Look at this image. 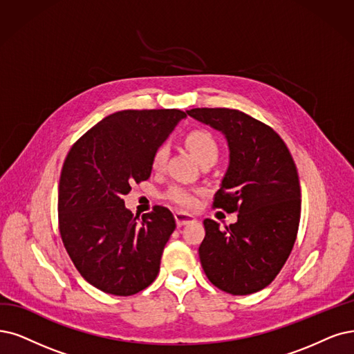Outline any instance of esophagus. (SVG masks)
<instances>
[{
	"instance_id": "obj_1",
	"label": "esophagus",
	"mask_w": 354,
	"mask_h": 354,
	"mask_svg": "<svg viewBox=\"0 0 354 354\" xmlns=\"http://www.w3.org/2000/svg\"><path fill=\"white\" fill-rule=\"evenodd\" d=\"M175 220H176L178 227H182V226L189 225V223H192V221H195V217L192 214H188V213H184V212H176L175 213Z\"/></svg>"
}]
</instances>
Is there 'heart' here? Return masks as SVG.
<instances>
[{"label": "heart", "instance_id": "1", "mask_svg": "<svg viewBox=\"0 0 354 354\" xmlns=\"http://www.w3.org/2000/svg\"><path fill=\"white\" fill-rule=\"evenodd\" d=\"M185 142L192 151V154L197 157V160L203 165L212 163L214 165L218 160L220 156V147L216 137L207 129H192L185 136ZM169 150L162 144V146L157 147L151 154V167L154 170H162L166 165ZM198 189H192L188 187H184L180 184H175L169 187L165 192V200L172 203L176 207L185 208V210H191L195 205L198 204Z\"/></svg>", "mask_w": 354, "mask_h": 354}]
</instances>
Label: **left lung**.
<instances>
[{"instance_id":"obj_1","label":"left lung","mask_w":354,"mask_h":354,"mask_svg":"<svg viewBox=\"0 0 354 354\" xmlns=\"http://www.w3.org/2000/svg\"><path fill=\"white\" fill-rule=\"evenodd\" d=\"M187 113L223 133L230 165L213 207L238 213L225 229L204 220L200 261L207 279L234 296L263 290L286 264L297 236L300 184L293 157L267 124L229 108Z\"/></svg>"}]
</instances>
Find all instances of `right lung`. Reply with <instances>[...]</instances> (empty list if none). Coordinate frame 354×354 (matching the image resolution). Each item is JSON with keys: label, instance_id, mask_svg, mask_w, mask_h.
Segmentation results:
<instances>
[{"label": "right lung", "instance_id": "add662e5", "mask_svg": "<svg viewBox=\"0 0 354 354\" xmlns=\"http://www.w3.org/2000/svg\"><path fill=\"white\" fill-rule=\"evenodd\" d=\"M182 118L187 113L179 109L112 113L65 157L58 188L61 239L82 277L104 293L136 295L159 274L175 217L154 205L140 220L122 198L134 182L150 178L153 151Z\"/></svg>", "mask_w": 354, "mask_h": 354}]
</instances>
